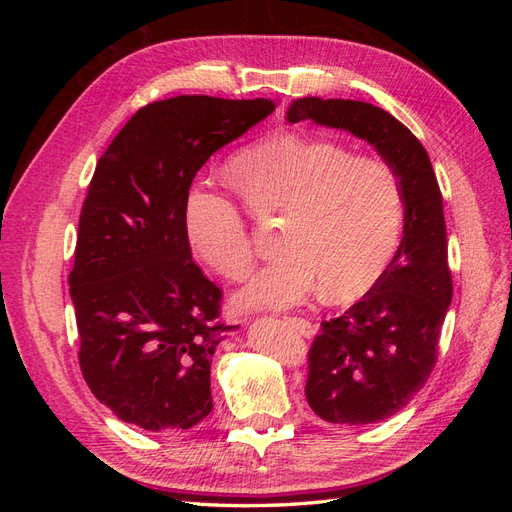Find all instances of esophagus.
Returning <instances> with one entry per match:
<instances>
[{
    "mask_svg": "<svg viewBox=\"0 0 512 512\" xmlns=\"http://www.w3.org/2000/svg\"><path fill=\"white\" fill-rule=\"evenodd\" d=\"M286 322H290L294 329H297L303 337H312L314 335V324L309 322L307 318L301 316H286Z\"/></svg>",
    "mask_w": 512,
    "mask_h": 512,
    "instance_id": "34e87169",
    "label": "esophagus"
}]
</instances>
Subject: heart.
I'll use <instances>...</instances> for the list:
<instances>
[{"instance_id": "obj_1", "label": "heart", "mask_w": 512, "mask_h": 512, "mask_svg": "<svg viewBox=\"0 0 512 512\" xmlns=\"http://www.w3.org/2000/svg\"><path fill=\"white\" fill-rule=\"evenodd\" d=\"M224 181L258 220L284 215V254L237 294L239 307H292L318 286L331 301L361 297L397 252L404 185L376 153H352L327 136L282 132L232 156ZM183 230L192 254L224 280L250 275V230L230 200L192 198Z\"/></svg>"}]
</instances>
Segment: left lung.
<instances>
[{
    "label": "left lung",
    "instance_id": "left-lung-1",
    "mask_svg": "<svg viewBox=\"0 0 512 512\" xmlns=\"http://www.w3.org/2000/svg\"><path fill=\"white\" fill-rule=\"evenodd\" d=\"M312 119L376 147L404 185V237L365 297L320 324L307 354V404L327 423L367 425L397 414L429 380L453 299L440 185L421 141L382 108L301 98L288 121Z\"/></svg>",
    "mask_w": 512,
    "mask_h": 512
}]
</instances>
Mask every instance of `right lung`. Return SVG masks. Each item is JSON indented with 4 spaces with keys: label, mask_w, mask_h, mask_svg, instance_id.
Listing matches in <instances>:
<instances>
[{
    "label": "right lung",
    "mask_w": 512,
    "mask_h": 512,
    "mask_svg": "<svg viewBox=\"0 0 512 512\" xmlns=\"http://www.w3.org/2000/svg\"><path fill=\"white\" fill-rule=\"evenodd\" d=\"M273 108L267 98L151 102L98 160L68 284L83 378L123 423L181 431L213 408L211 356L228 327L183 220L200 166Z\"/></svg>",
    "instance_id": "obj_1"
}]
</instances>
